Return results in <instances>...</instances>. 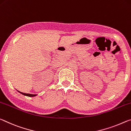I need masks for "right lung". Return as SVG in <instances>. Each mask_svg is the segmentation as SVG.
<instances>
[{
	"mask_svg": "<svg viewBox=\"0 0 131 131\" xmlns=\"http://www.w3.org/2000/svg\"><path fill=\"white\" fill-rule=\"evenodd\" d=\"M18 91L19 93H20L21 94H22V95H24V96H28V97H34V96H36L37 95H34V94H29V93H23V92H21L20 91Z\"/></svg>",
	"mask_w": 131,
	"mask_h": 131,
	"instance_id": "add662e5",
	"label": "right lung"
}]
</instances>
